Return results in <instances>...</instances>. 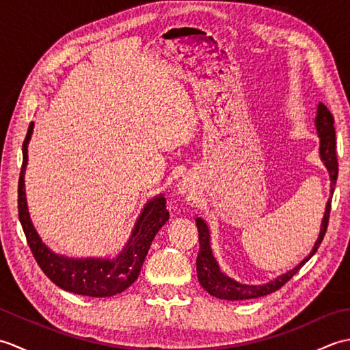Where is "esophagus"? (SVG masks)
<instances>
[{
    "instance_id": "1",
    "label": "esophagus",
    "mask_w": 350,
    "mask_h": 350,
    "mask_svg": "<svg viewBox=\"0 0 350 350\" xmlns=\"http://www.w3.org/2000/svg\"><path fill=\"white\" fill-rule=\"evenodd\" d=\"M177 189L180 191V194H185V192H187V191L189 189V183H188V180H182L179 185H177Z\"/></svg>"
}]
</instances>
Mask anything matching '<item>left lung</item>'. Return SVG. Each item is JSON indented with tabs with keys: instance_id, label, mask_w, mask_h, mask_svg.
<instances>
[{
	"instance_id": "left-lung-1",
	"label": "left lung",
	"mask_w": 350,
	"mask_h": 350,
	"mask_svg": "<svg viewBox=\"0 0 350 350\" xmlns=\"http://www.w3.org/2000/svg\"><path fill=\"white\" fill-rule=\"evenodd\" d=\"M316 129L321 138V158L325 163L326 170L329 173L331 180V194L334 192V187L337 183L338 176V162H337V152H336V129H334V117L331 111L326 108L323 103L317 105V116H316ZM329 212H331V198L326 203V211L322 219L321 233H319L317 241L314 243L313 250L302 262L293 267L292 271L280 275L275 280L266 282L263 286H250V284H241V282L234 281L233 278L227 277L224 272H221L219 266L212 254L211 248V234L209 228H207L206 222L202 218H197V228H198V239H200V251L197 256V277L200 284L203 286L207 293H211L215 298L226 299V301H243V299H254L260 296H266L272 292H277L286 282L298 272L301 267L306 265L308 260L314 256L317 248L321 247L323 241V236L328 228L329 221Z\"/></svg>"
}]
</instances>
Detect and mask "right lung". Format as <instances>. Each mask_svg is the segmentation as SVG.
<instances>
[{
	"label": "right lung",
	"mask_w": 350,
	"mask_h": 350,
	"mask_svg": "<svg viewBox=\"0 0 350 350\" xmlns=\"http://www.w3.org/2000/svg\"><path fill=\"white\" fill-rule=\"evenodd\" d=\"M33 129L34 123H29L27 137L22 144L24 161H22L18 185V212L37 265L54 284L68 292L92 296V298H108L122 293L138 278L153 237L170 218L165 197L159 194L144 206L128 243L116 258H70L55 254L37 234L27 207L24 174L28 161V143Z\"/></svg>",
	"instance_id": "obj_1"
}]
</instances>
